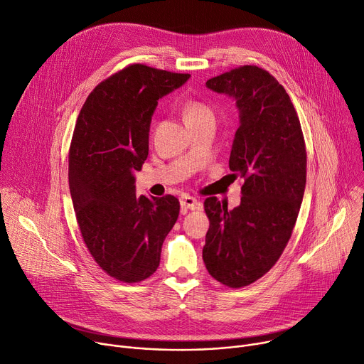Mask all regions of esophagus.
Masks as SVG:
<instances>
[{
    "label": "esophagus",
    "instance_id": "obj_1",
    "mask_svg": "<svg viewBox=\"0 0 364 364\" xmlns=\"http://www.w3.org/2000/svg\"><path fill=\"white\" fill-rule=\"evenodd\" d=\"M179 201H181V207H182L183 211H186V210H197L201 205L197 198L189 197V195H182Z\"/></svg>",
    "mask_w": 364,
    "mask_h": 364
}]
</instances>
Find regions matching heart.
Instances as JSON below:
<instances>
[{"label":"heart","instance_id":"1","mask_svg":"<svg viewBox=\"0 0 364 364\" xmlns=\"http://www.w3.org/2000/svg\"><path fill=\"white\" fill-rule=\"evenodd\" d=\"M183 118L186 122L198 121L204 118H213L214 119V110L203 102L198 100H189L183 105Z\"/></svg>","mask_w":364,"mask_h":364}]
</instances>
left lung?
Returning a JSON list of instances; mask_svg holds the SVG:
<instances>
[{
	"mask_svg": "<svg viewBox=\"0 0 364 364\" xmlns=\"http://www.w3.org/2000/svg\"><path fill=\"white\" fill-rule=\"evenodd\" d=\"M207 87L236 100L240 125L229 167L243 185L233 210L215 197L204 201L203 259L218 283L240 289L267 274L291 237L306 186L304 136L290 96L264 68H233Z\"/></svg>",
	"mask_w": 364,
	"mask_h": 364,
	"instance_id": "left-lung-1",
	"label": "left lung"
}]
</instances>
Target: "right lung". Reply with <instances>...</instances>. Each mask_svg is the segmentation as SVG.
<instances>
[{
	"label": "right lung",
	"mask_w": 364,
	"mask_h": 364,
	"mask_svg": "<svg viewBox=\"0 0 364 364\" xmlns=\"http://www.w3.org/2000/svg\"><path fill=\"white\" fill-rule=\"evenodd\" d=\"M189 77L131 64L97 85L77 118L68 153L77 223L96 264L122 283H139L157 269L179 215L173 195L136 198L134 173L149 156L157 100Z\"/></svg>",
	"instance_id": "right-lung-1"
}]
</instances>
